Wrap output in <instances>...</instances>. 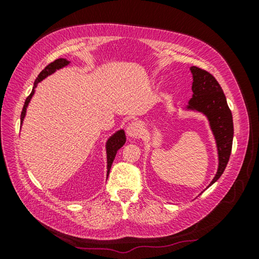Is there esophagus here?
Wrapping results in <instances>:
<instances>
[{
    "instance_id": "obj_1",
    "label": "esophagus",
    "mask_w": 259,
    "mask_h": 259,
    "mask_svg": "<svg viewBox=\"0 0 259 259\" xmlns=\"http://www.w3.org/2000/svg\"><path fill=\"white\" fill-rule=\"evenodd\" d=\"M126 133L130 138L140 137L141 133H143V126H141L140 122H137V121L131 122L128 123V126H127Z\"/></svg>"
}]
</instances>
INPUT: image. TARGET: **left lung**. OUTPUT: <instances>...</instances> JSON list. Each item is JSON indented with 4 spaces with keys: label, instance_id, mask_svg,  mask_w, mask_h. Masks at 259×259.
Segmentation results:
<instances>
[{
    "label": "left lung",
    "instance_id": "1",
    "mask_svg": "<svg viewBox=\"0 0 259 259\" xmlns=\"http://www.w3.org/2000/svg\"><path fill=\"white\" fill-rule=\"evenodd\" d=\"M193 95L187 109L201 112L207 116L218 148V171L210 185L217 182L228 165L232 150L233 120L224 92L214 76L206 70L191 67Z\"/></svg>",
    "mask_w": 259,
    "mask_h": 259
}]
</instances>
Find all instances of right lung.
I'll return each mask as SVG.
<instances>
[{
  "label": "right lung",
  "mask_w": 259,
  "mask_h": 259,
  "mask_svg": "<svg viewBox=\"0 0 259 259\" xmlns=\"http://www.w3.org/2000/svg\"><path fill=\"white\" fill-rule=\"evenodd\" d=\"M68 63H69L68 60L58 59V60H55L54 62L49 63V65L46 67V68L42 70L40 74H38V76L36 77V80H35V82H34L33 91H31L29 97H28L26 99V101H24L23 109H22V112H21V123H22V121H23L24 115H26L27 106H28V104H29L31 97L34 95V92H35L34 90H35V87L37 86V83L41 82V81L44 80L45 77H47L48 75H51V74L54 73L56 69L62 68V67L67 66ZM125 143H126V136H125V132H123L122 130L118 131V132H116L115 134H113V136L107 140V144H106V151H107V176L109 173V169H111L113 160H114V158H115L116 152H118L119 148H121L123 146V144H125Z\"/></svg>",
  "instance_id": "right-lung-1"
}]
</instances>
